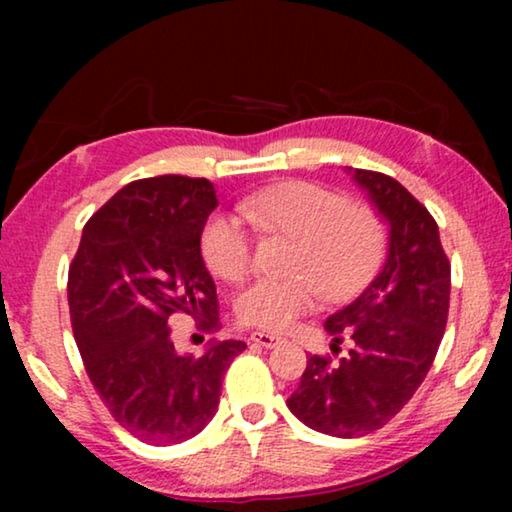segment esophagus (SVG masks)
I'll list each match as a JSON object with an SVG mask.
<instances>
[{
    "mask_svg": "<svg viewBox=\"0 0 512 512\" xmlns=\"http://www.w3.org/2000/svg\"><path fill=\"white\" fill-rule=\"evenodd\" d=\"M251 342H256V345H261L265 349H272V347H277L279 342H282V338H279V335H272V333L256 331V333H251Z\"/></svg>",
    "mask_w": 512,
    "mask_h": 512,
    "instance_id": "1",
    "label": "esophagus"
}]
</instances>
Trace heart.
<instances>
[{
    "instance_id": "b5f03b06",
    "label": "heart",
    "mask_w": 512,
    "mask_h": 512,
    "mask_svg": "<svg viewBox=\"0 0 512 512\" xmlns=\"http://www.w3.org/2000/svg\"><path fill=\"white\" fill-rule=\"evenodd\" d=\"M258 233L291 240L286 279H258L240 291L235 314L258 331H284L314 310L319 298L347 300L375 275L387 249V228L370 205L310 181H286L240 202ZM205 265L223 282L251 268V237L235 216L212 214L202 228Z\"/></svg>"
}]
</instances>
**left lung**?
Masks as SVG:
<instances>
[{
	"mask_svg": "<svg viewBox=\"0 0 512 512\" xmlns=\"http://www.w3.org/2000/svg\"><path fill=\"white\" fill-rule=\"evenodd\" d=\"M354 179L391 226L387 263L326 319L335 342L352 338L349 354L310 356L286 401L300 422L338 438L373 433L403 410L433 366L450 310V261L429 209L389 174L354 170Z\"/></svg>",
	"mask_w": 512,
	"mask_h": 512,
	"instance_id": "left-lung-1",
	"label": "left lung"
}]
</instances>
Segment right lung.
I'll list each match as a JSON object with an SVG mask.
<instances>
[{
	"mask_svg": "<svg viewBox=\"0 0 512 512\" xmlns=\"http://www.w3.org/2000/svg\"><path fill=\"white\" fill-rule=\"evenodd\" d=\"M207 179H137L83 226L69 265L67 300L76 347L97 396L125 431L149 445H177L205 429L242 340H223L200 359L179 356L170 317L219 328V300L200 254L214 212Z\"/></svg>",
	"mask_w": 512,
	"mask_h": 512,
	"instance_id": "add662e5",
	"label": "right lung"
}]
</instances>
